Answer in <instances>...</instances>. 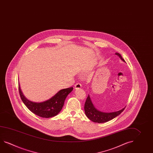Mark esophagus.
I'll return each instance as SVG.
<instances>
[{"label":"esophagus","instance_id":"esophagus-1","mask_svg":"<svg viewBox=\"0 0 153 153\" xmlns=\"http://www.w3.org/2000/svg\"><path fill=\"white\" fill-rule=\"evenodd\" d=\"M82 85L81 84H80L79 83H76L75 85V89H79L81 88Z\"/></svg>","mask_w":153,"mask_h":153}]
</instances>
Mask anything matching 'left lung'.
Returning <instances> with one entry per match:
<instances>
[{
  "mask_svg": "<svg viewBox=\"0 0 153 153\" xmlns=\"http://www.w3.org/2000/svg\"><path fill=\"white\" fill-rule=\"evenodd\" d=\"M115 54L119 56L122 61L125 62V60L122 58L121 55L119 53H116ZM125 108L116 112L106 113L99 111L97 109H95V107L92 104L89 95L86 99L85 104V115L89 120H91L93 122L97 123H104L114 119L116 116L119 115L125 110Z\"/></svg>",
  "mask_w": 153,
  "mask_h": 153,
  "instance_id": "left-lung-1",
  "label": "left lung"
}]
</instances>
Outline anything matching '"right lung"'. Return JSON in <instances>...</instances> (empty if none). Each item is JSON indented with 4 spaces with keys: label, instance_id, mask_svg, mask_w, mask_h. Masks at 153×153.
<instances>
[{
    "label": "right lung",
    "instance_id": "add662e5",
    "mask_svg": "<svg viewBox=\"0 0 153 153\" xmlns=\"http://www.w3.org/2000/svg\"><path fill=\"white\" fill-rule=\"evenodd\" d=\"M72 90V87L63 89L45 102H34L27 100L24 97L19 85V92L24 104L31 112L43 118H49L58 115L63 107L65 99Z\"/></svg>",
    "mask_w": 153,
    "mask_h": 153
}]
</instances>
